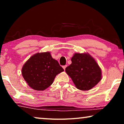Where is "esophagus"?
I'll list each match as a JSON object with an SVG mask.
<instances>
[{"instance_id":"34e87169","label":"esophagus","mask_w":124,"mask_h":124,"mask_svg":"<svg viewBox=\"0 0 124 124\" xmlns=\"http://www.w3.org/2000/svg\"><path fill=\"white\" fill-rule=\"evenodd\" d=\"M67 65H65V66H63L62 67H63V68L64 69V70H66V67H67Z\"/></svg>"}]
</instances>
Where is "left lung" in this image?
Segmentation results:
<instances>
[{
    "label": "left lung",
    "instance_id": "1",
    "mask_svg": "<svg viewBox=\"0 0 124 124\" xmlns=\"http://www.w3.org/2000/svg\"><path fill=\"white\" fill-rule=\"evenodd\" d=\"M71 61L72 64L66 68V72L77 89L90 90L101 80V70L89 54L75 53Z\"/></svg>",
    "mask_w": 124,
    "mask_h": 124
}]
</instances>
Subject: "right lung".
<instances>
[{"label": "right lung", "instance_id": "right-lung-1", "mask_svg": "<svg viewBox=\"0 0 124 124\" xmlns=\"http://www.w3.org/2000/svg\"><path fill=\"white\" fill-rule=\"evenodd\" d=\"M64 71L49 52L38 53L25 63L22 69L24 79L33 89L43 91L51 85L56 75Z\"/></svg>", "mask_w": 124, "mask_h": 124}]
</instances>
